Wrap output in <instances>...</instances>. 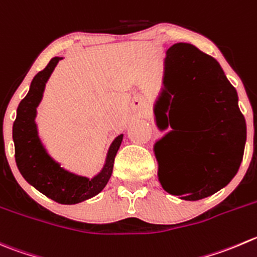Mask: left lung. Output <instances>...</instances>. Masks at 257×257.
Segmentation results:
<instances>
[{"instance_id": "1", "label": "left lung", "mask_w": 257, "mask_h": 257, "mask_svg": "<svg viewBox=\"0 0 257 257\" xmlns=\"http://www.w3.org/2000/svg\"><path fill=\"white\" fill-rule=\"evenodd\" d=\"M163 96L173 109L172 131L154 143L158 161V144L164 137L182 128H193L186 146L192 176L186 183L173 184L158 169L161 186L169 195L184 201H198L227 186L242 162L246 143V121L238 108L236 89L222 68L210 55L186 42L174 44L164 59ZM157 104V103H156ZM156 108V105H154ZM194 124L189 126V121ZM159 129L162 128L157 121Z\"/></svg>"}]
</instances>
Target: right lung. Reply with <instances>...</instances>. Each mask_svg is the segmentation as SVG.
<instances>
[{
  "instance_id": "obj_1",
  "label": "right lung",
  "mask_w": 257,
  "mask_h": 257,
  "mask_svg": "<svg viewBox=\"0 0 257 257\" xmlns=\"http://www.w3.org/2000/svg\"><path fill=\"white\" fill-rule=\"evenodd\" d=\"M60 60L62 57H52L46 68L32 79L29 93L17 108L12 138L17 168L22 177L46 197L61 205H76L100 193L106 186L113 173L114 158L123 141V134L113 139L103 167L91 178L69 171L49 153L40 138L35 119L46 83Z\"/></svg>"
}]
</instances>
